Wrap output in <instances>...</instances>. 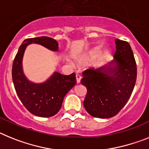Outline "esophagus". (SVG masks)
<instances>
[{
    "label": "esophagus",
    "mask_w": 149,
    "mask_h": 149,
    "mask_svg": "<svg viewBox=\"0 0 149 149\" xmlns=\"http://www.w3.org/2000/svg\"><path fill=\"white\" fill-rule=\"evenodd\" d=\"M76 82H77V83H79L80 80H81V78H82L81 75L79 74V73H76Z\"/></svg>",
    "instance_id": "obj_1"
}]
</instances>
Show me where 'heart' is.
Wrapping results in <instances>:
<instances>
[{
    "mask_svg": "<svg viewBox=\"0 0 149 149\" xmlns=\"http://www.w3.org/2000/svg\"><path fill=\"white\" fill-rule=\"evenodd\" d=\"M97 53V52L96 50H95V51H94V52H92L91 53V55H90L91 58H94V57L96 56Z\"/></svg>",
    "mask_w": 149,
    "mask_h": 149,
    "instance_id": "1",
    "label": "heart"
}]
</instances>
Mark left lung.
Listing matches in <instances>:
<instances>
[{
  "instance_id": "obj_1",
  "label": "left lung",
  "mask_w": 149,
  "mask_h": 149,
  "mask_svg": "<svg viewBox=\"0 0 149 149\" xmlns=\"http://www.w3.org/2000/svg\"><path fill=\"white\" fill-rule=\"evenodd\" d=\"M116 44V68H88L82 72L81 83L87 88L84 107L95 118L116 116L130 98L136 81V63L130 44L118 39Z\"/></svg>"
}]
</instances>
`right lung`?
Instances as JSON below:
<instances>
[{
	"mask_svg": "<svg viewBox=\"0 0 149 149\" xmlns=\"http://www.w3.org/2000/svg\"><path fill=\"white\" fill-rule=\"evenodd\" d=\"M32 42L40 44L52 51H57L58 49V43L51 37L24 40L13 64L14 87L21 102L31 113L40 117H52L58 112L64 96L76 85V74L73 73L66 76L55 72L45 83L37 85L29 82L23 74L22 61L25 48Z\"/></svg>",
	"mask_w": 149,
	"mask_h": 149,
	"instance_id": "1",
	"label": "right lung"
}]
</instances>
